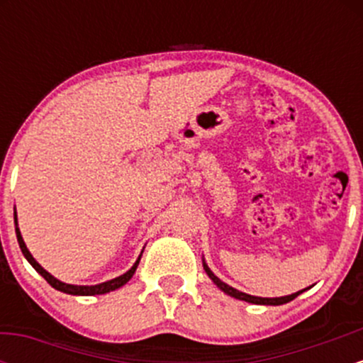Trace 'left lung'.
<instances>
[{
  "mask_svg": "<svg viewBox=\"0 0 363 363\" xmlns=\"http://www.w3.org/2000/svg\"><path fill=\"white\" fill-rule=\"evenodd\" d=\"M203 268H205V272L208 277L213 280V283L216 286H220V290H223L225 294H228L230 297H235L239 298V301H245V302H251V303H259V306H281V303H286L290 301H294L295 297H297L298 294H302L303 290L297 291V294H291V295H286V297H278V298H262V297H254V295H247V294H242V291L232 289V286H228L227 283H223L222 280H220L218 277H215L213 272H211L210 268L206 266V262H203Z\"/></svg>",
  "mask_w": 363,
  "mask_h": 363,
  "instance_id": "obj_1",
  "label": "left lung"
}]
</instances>
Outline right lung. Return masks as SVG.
<instances>
[{"label":"right lung","mask_w":363,"mask_h":363,"mask_svg":"<svg viewBox=\"0 0 363 363\" xmlns=\"http://www.w3.org/2000/svg\"><path fill=\"white\" fill-rule=\"evenodd\" d=\"M15 223H16V213H15ZM15 230H16V239H18L20 249H22L23 256L27 257V261L30 262L32 266H34L35 272L43 274L44 280L48 281L49 285L52 286V289H56V290H60V291H65V294H69V295H101V294H107V291H111V290L119 289V286H123L124 283H128L129 280H131V277H133V274H135L136 268H138V264H140V259H141V256H140L138 261H136L135 264H133V268L129 269V272H126L124 274H121V277H118V278H114V280L106 281V283H101V285H91V286L68 285V283H62V281H60V280H56V278H54L52 274H49L48 272H45L43 266H40L39 262H37V261L34 259V257H32V254L28 252V249H27V245H25V242H23L22 234H20L18 227H16Z\"/></svg>","instance_id":"obj_1"}]
</instances>
